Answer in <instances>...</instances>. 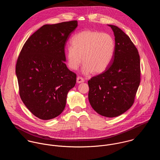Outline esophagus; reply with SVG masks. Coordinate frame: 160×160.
<instances>
[{
  "mask_svg": "<svg viewBox=\"0 0 160 160\" xmlns=\"http://www.w3.org/2000/svg\"><path fill=\"white\" fill-rule=\"evenodd\" d=\"M76 81H77V83H78V84H79V83H82V82H84V79L78 76V77L77 78Z\"/></svg>",
  "mask_w": 160,
  "mask_h": 160,
  "instance_id": "esophagus-1",
  "label": "esophagus"
}]
</instances>
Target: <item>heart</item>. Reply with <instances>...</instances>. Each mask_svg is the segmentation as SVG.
<instances>
[{
    "label": "heart",
    "mask_w": 160,
    "mask_h": 160,
    "mask_svg": "<svg viewBox=\"0 0 160 160\" xmlns=\"http://www.w3.org/2000/svg\"><path fill=\"white\" fill-rule=\"evenodd\" d=\"M72 46H67L65 50L69 68H78L82 62L81 71L84 74L94 72H104L110 65L115 50L113 38L109 34L97 31L85 30L72 38Z\"/></svg>",
    "instance_id": "heart-1"
}]
</instances>
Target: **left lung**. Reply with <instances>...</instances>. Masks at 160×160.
<instances>
[{
	"mask_svg": "<svg viewBox=\"0 0 160 160\" xmlns=\"http://www.w3.org/2000/svg\"><path fill=\"white\" fill-rule=\"evenodd\" d=\"M108 26L114 33V57L103 73L89 80L88 98L97 113L114 118L125 113L133 105L140 82V57L126 33L118 26Z\"/></svg>",
	"mask_w": 160,
	"mask_h": 160,
	"instance_id": "obj_1",
	"label": "left lung"
}]
</instances>
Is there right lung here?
Segmentation results:
<instances>
[{
  "label": "right lung",
  "instance_id": "add662e5",
  "mask_svg": "<svg viewBox=\"0 0 160 160\" xmlns=\"http://www.w3.org/2000/svg\"><path fill=\"white\" fill-rule=\"evenodd\" d=\"M77 26V21L42 26L26 41L18 57L16 75L21 99L41 119L61 114L76 84V74L65 63V47Z\"/></svg>",
  "mask_w": 160,
  "mask_h": 160
}]
</instances>
